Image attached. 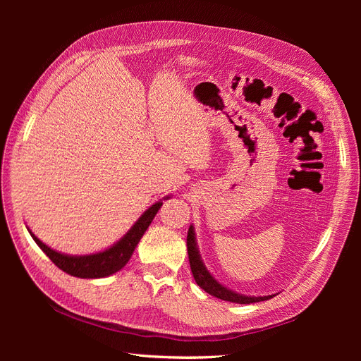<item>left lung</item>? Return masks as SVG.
Listing matches in <instances>:
<instances>
[{
  "mask_svg": "<svg viewBox=\"0 0 361 361\" xmlns=\"http://www.w3.org/2000/svg\"><path fill=\"white\" fill-rule=\"evenodd\" d=\"M187 253H188V260H190V268L192 274L195 276V281L197 282V286L204 290L207 294H211L216 298L225 300V301H231V302H238V305H250V302H257V301H264L269 300L274 295H263V297H250V295H243L238 294L230 288L224 287L222 283H219L211 274L206 269L204 263L199 255L197 250V243H196V235H195V226L190 225L187 233Z\"/></svg>",
  "mask_w": 361,
  "mask_h": 361,
  "instance_id": "left-lung-1",
  "label": "left lung"
}]
</instances>
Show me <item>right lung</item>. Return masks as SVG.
<instances>
[{"mask_svg":"<svg viewBox=\"0 0 361 361\" xmlns=\"http://www.w3.org/2000/svg\"><path fill=\"white\" fill-rule=\"evenodd\" d=\"M161 206H162V200L152 204L146 212H143V215L136 221V224L131 226L121 240H118L116 244H112L109 249L99 253H93V255L70 256V255L55 252L37 238L29 228L27 230L32 238L35 240V243L42 249V252L66 274L71 276H78V278H105L118 272L121 268L126 267L133 252H135L136 245L139 244L140 238L147 230V226L150 225L152 221H154L155 215L161 209Z\"/></svg>","mask_w":361,"mask_h":361,"instance_id":"add662e5","label":"right lung"}]
</instances>
